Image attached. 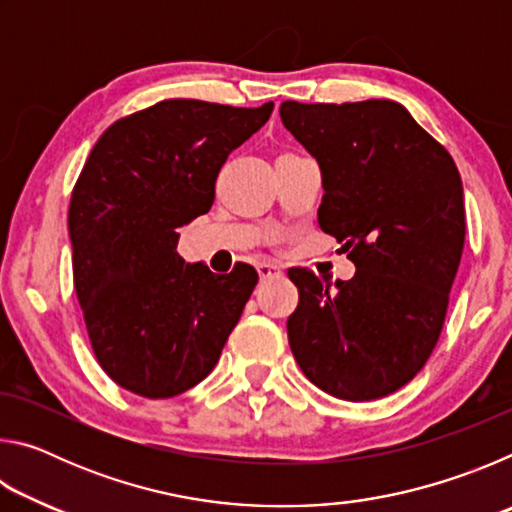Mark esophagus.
I'll return each instance as SVG.
<instances>
[{
	"label": "esophagus",
	"mask_w": 512,
	"mask_h": 512,
	"mask_svg": "<svg viewBox=\"0 0 512 512\" xmlns=\"http://www.w3.org/2000/svg\"><path fill=\"white\" fill-rule=\"evenodd\" d=\"M257 273L262 280H273V277H282V268L280 266H273V264H257Z\"/></svg>",
	"instance_id": "obj_1"
}]
</instances>
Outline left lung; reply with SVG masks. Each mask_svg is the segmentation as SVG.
<instances>
[{"label":"left lung","instance_id":"obj_1","mask_svg":"<svg viewBox=\"0 0 512 512\" xmlns=\"http://www.w3.org/2000/svg\"><path fill=\"white\" fill-rule=\"evenodd\" d=\"M280 117L320 167V230L357 266L334 287L289 273L300 293L287 320L291 352L339 400L391 395L422 370L445 323L465 244L461 176L395 101H284Z\"/></svg>","mask_w":512,"mask_h":512}]
</instances>
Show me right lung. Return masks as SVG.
<instances>
[{
	"label": "right lung",
	"instance_id": "add662e5",
	"mask_svg": "<svg viewBox=\"0 0 512 512\" xmlns=\"http://www.w3.org/2000/svg\"><path fill=\"white\" fill-rule=\"evenodd\" d=\"M271 112L273 101H160L115 121L85 160L67 216L74 289L94 357L126 391H189L239 323L257 271L185 264L178 228L210 212L223 162Z\"/></svg>",
	"mask_w": 512,
	"mask_h": 512
}]
</instances>
